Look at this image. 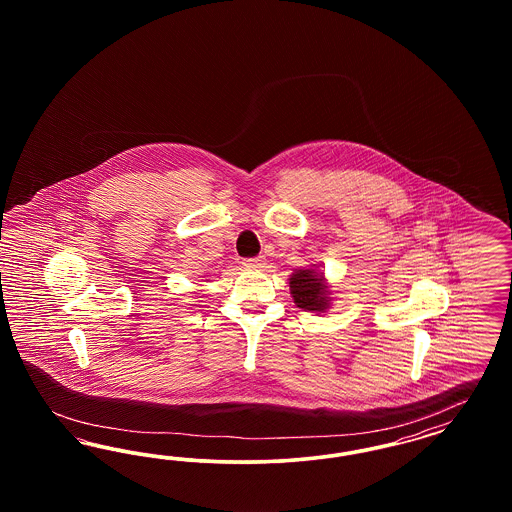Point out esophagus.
<instances>
[{
    "label": "esophagus",
    "instance_id": "obj_1",
    "mask_svg": "<svg viewBox=\"0 0 512 512\" xmlns=\"http://www.w3.org/2000/svg\"><path fill=\"white\" fill-rule=\"evenodd\" d=\"M265 263H267V259L263 257V255H259V257H253V259H245L244 265L249 268H263L265 267Z\"/></svg>",
    "mask_w": 512,
    "mask_h": 512
}]
</instances>
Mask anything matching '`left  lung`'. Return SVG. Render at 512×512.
<instances>
[{"mask_svg":"<svg viewBox=\"0 0 512 512\" xmlns=\"http://www.w3.org/2000/svg\"><path fill=\"white\" fill-rule=\"evenodd\" d=\"M290 292L299 309L305 311H324L330 305V292L324 282V276L313 268L295 270L290 278Z\"/></svg>","mask_w":512,"mask_h":512,"instance_id":"1","label":"left lung"}]
</instances>
